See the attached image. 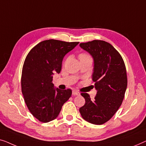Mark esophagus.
I'll return each instance as SVG.
<instances>
[{
  "instance_id": "esophagus-1",
  "label": "esophagus",
  "mask_w": 146,
  "mask_h": 146,
  "mask_svg": "<svg viewBox=\"0 0 146 146\" xmlns=\"http://www.w3.org/2000/svg\"><path fill=\"white\" fill-rule=\"evenodd\" d=\"M72 94H73V95H77V96L80 95L79 92H78L77 91H72Z\"/></svg>"
}]
</instances>
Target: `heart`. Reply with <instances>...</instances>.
<instances>
[{"mask_svg": "<svg viewBox=\"0 0 146 146\" xmlns=\"http://www.w3.org/2000/svg\"><path fill=\"white\" fill-rule=\"evenodd\" d=\"M88 57H91V56H90V55H89L88 54H86V53H81V54H80L79 55V58L80 59L88 58Z\"/></svg>", "mask_w": 146, "mask_h": 146, "instance_id": "obj_1", "label": "heart"}]
</instances>
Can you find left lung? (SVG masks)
<instances>
[{
    "mask_svg": "<svg viewBox=\"0 0 146 146\" xmlns=\"http://www.w3.org/2000/svg\"><path fill=\"white\" fill-rule=\"evenodd\" d=\"M79 46L93 57L92 79L97 90L93 100L88 93H81L85 103L79 112L87 122L103 124L114 116L122 103L128 84L126 66L118 51L105 41L93 40L81 43Z\"/></svg>",
    "mask_w": 146,
    "mask_h": 146,
    "instance_id": "8db88e82",
    "label": "left lung"
}]
</instances>
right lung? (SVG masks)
I'll list each match as a JSON object with an SVG mask.
<instances>
[{"label":"right lung","mask_w":146,"mask_h":146,"mask_svg":"<svg viewBox=\"0 0 146 146\" xmlns=\"http://www.w3.org/2000/svg\"><path fill=\"white\" fill-rule=\"evenodd\" d=\"M78 44L44 40L35 46L26 57L22 71V93L30 112L40 122L46 123L56 118L71 97V89H54L52 75L60 73L63 57Z\"/></svg>","instance_id":"add662e5"}]
</instances>
